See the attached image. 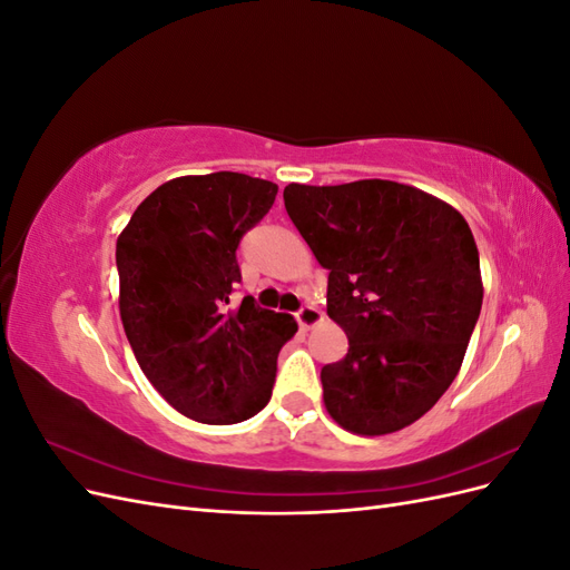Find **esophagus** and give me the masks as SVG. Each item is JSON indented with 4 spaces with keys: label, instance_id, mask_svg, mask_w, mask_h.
Returning <instances> with one entry per match:
<instances>
[{
    "label": "esophagus",
    "instance_id": "34e87169",
    "mask_svg": "<svg viewBox=\"0 0 570 570\" xmlns=\"http://www.w3.org/2000/svg\"><path fill=\"white\" fill-rule=\"evenodd\" d=\"M321 321H323V314L314 304H304L297 312V323H299V327H304V331H308V327H314Z\"/></svg>",
    "mask_w": 570,
    "mask_h": 570
}]
</instances>
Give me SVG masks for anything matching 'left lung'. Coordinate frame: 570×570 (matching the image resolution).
Wrapping results in <instances>:
<instances>
[{
	"instance_id": "1",
	"label": "left lung",
	"mask_w": 570,
	"mask_h": 570,
	"mask_svg": "<svg viewBox=\"0 0 570 570\" xmlns=\"http://www.w3.org/2000/svg\"><path fill=\"white\" fill-rule=\"evenodd\" d=\"M287 216L327 268V316L350 340L323 402L356 435L419 421L456 377L482 306L480 256L446 202L392 180L299 185Z\"/></svg>"
}]
</instances>
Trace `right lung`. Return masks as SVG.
Here are the masks:
<instances>
[{
    "label": "right lung",
    "instance_id": "1",
    "mask_svg": "<svg viewBox=\"0 0 570 570\" xmlns=\"http://www.w3.org/2000/svg\"><path fill=\"white\" fill-rule=\"evenodd\" d=\"M278 185L233 170L168 180L137 206L116 243L120 321L147 381L183 416L230 425L262 411L278 352L297 333L289 314L245 297L239 239Z\"/></svg>",
    "mask_w": 570,
    "mask_h": 570
}]
</instances>
